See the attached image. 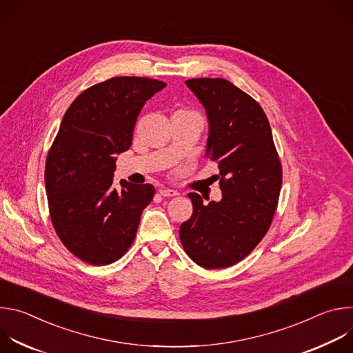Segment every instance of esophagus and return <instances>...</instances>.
<instances>
[{
	"mask_svg": "<svg viewBox=\"0 0 353 353\" xmlns=\"http://www.w3.org/2000/svg\"><path fill=\"white\" fill-rule=\"evenodd\" d=\"M159 192L163 196H176V195H179V192L176 190H172V188H161Z\"/></svg>",
	"mask_w": 353,
	"mask_h": 353,
	"instance_id": "obj_1",
	"label": "esophagus"
}]
</instances>
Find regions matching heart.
<instances>
[{
	"label": "heart",
	"instance_id": "b5f03b06",
	"mask_svg": "<svg viewBox=\"0 0 353 353\" xmlns=\"http://www.w3.org/2000/svg\"><path fill=\"white\" fill-rule=\"evenodd\" d=\"M180 112H184V110H180ZM184 113H191V112H184Z\"/></svg>",
	"mask_w": 353,
	"mask_h": 353
}]
</instances>
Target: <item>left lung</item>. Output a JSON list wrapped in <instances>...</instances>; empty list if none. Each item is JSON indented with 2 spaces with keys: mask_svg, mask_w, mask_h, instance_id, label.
Segmentation results:
<instances>
[{
  "mask_svg": "<svg viewBox=\"0 0 353 353\" xmlns=\"http://www.w3.org/2000/svg\"><path fill=\"white\" fill-rule=\"evenodd\" d=\"M203 103L210 134L205 157L216 162L222 199L207 205L190 192L192 215L180 226L187 256L207 270L247 257L268 232L282 187L270 121L256 100L222 78L187 79Z\"/></svg>",
  "mask_w": 353,
  "mask_h": 353,
  "instance_id": "left-lung-1",
  "label": "left lung"
}]
</instances>
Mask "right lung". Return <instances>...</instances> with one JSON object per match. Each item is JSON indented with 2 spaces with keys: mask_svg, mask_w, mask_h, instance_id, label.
I'll return each instance as SVG.
<instances>
[{
  "mask_svg": "<svg viewBox=\"0 0 353 353\" xmlns=\"http://www.w3.org/2000/svg\"><path fill=\"white\" fill-rule=\"evenodd\" d=\"M166 86L141 77H116L83 90L64 114L48 150L44 183L50 218L79 260L108 265L132 244L152 184L121 180L113 187L116 155L132 143L146 100Z\"/></svg>",
  "mask_w": 353,
  "mask_h": 353,
  "instance_id": "obj_1",
  "label": "right lung"
}]
</instances>
